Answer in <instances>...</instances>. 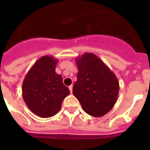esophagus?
Listing matches in <instances>:
<instances>
[{
  "mask_svg": "<svg viewBox=\"0 0 150 150\" xmlns=\"http://www.w3.org/2000/svg\"><path fill=\"white\" fill-rule=\"evenodd\" d=\"M69 89H70V91H71V93H72V91H73V86H70L68 87Z\"/></svg>",
  "mask_w": 150,
  "mask_h": 150,
  "instance_id": "1",
  "label": "esophagus"
}]
</instances>
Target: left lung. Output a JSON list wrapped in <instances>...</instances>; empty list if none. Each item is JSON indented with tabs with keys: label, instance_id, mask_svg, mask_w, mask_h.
<instances>
[{
	"label": "left lung",
	"instance_id": "obj_1",
	"mask_svg": "<svg viewBox=\"0 0 150 150\" xmlns=\"http://www.w3.org/2000/svg\"><path fill=\"white\" fill-rule=\"evenodd\" d=\"M75 61L78 73L73 94L88 115L94 117L104 116L117 100L120 91L117 77L93 53L86 52Z\"/></svg>",
	"mask_w": 150,
	"mask_h": 150
}]
</instances>
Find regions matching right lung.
I'll use <instances>...</instances> for the list:
<instances>
[{"label": "right lung", "mask_w": 150, "mask_h": 150, "mask_svg": "<svg viewBox=\"0 0 150 150\" xmlns=\"http://www.w3.org/2000/svg\"><path fill=\"white\" fill-rule=\"evenodd\" d=\"M59 61L50 55L38 59L22 83V97L31 112L42 118L55 116L70 94L62 77L55 72Z\"/></svg>", "instance_id": "obj_1"}]
</instances>
